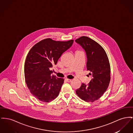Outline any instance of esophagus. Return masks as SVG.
<instances>
[{"mask_svg":"<svg viewBox=\"0 0 133 133\" xmlns=\"http://www.w3.org/2000/svg\"><path fill=\"white\" fill-rule=\"evenodd\" d=\"M65 80H66V81H67V82H71V81H72L71 79H68V78H66V79H65Z\"/></svg>","mask_w":133,"mask_h":133,"instance_id":"esophagus-1","label":"esophagus"}]
</instances>
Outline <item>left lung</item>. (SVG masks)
<instances>
[{
	"label": "left lung",
	"instance_id": "obj_1",
	"mask_svg": "<svg viewBox=\"0 0 133 133\" xmlns=\"http://www.w3.org/2000/svg\"><path fill=\"white\" fill-rule=\"evenodd\" d=\"M75 42L86 53V67L92 77L87 85L82 83L76 93L81 99L94 102L102 97L109 85L110 69L108 57L99 44L87 37H81Z\"/></svg>",
	"mask_w": 133,
	"mask_h": 133
}]
</instances>
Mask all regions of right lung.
<instances>
[{"label":"right lung","instance_id":"1","mask_svg":"<svg viewBox=\"0 0 133 133\" xmlns=\"http://www.w3.org/2000/svg\"><path fill=\"white\" fill-rule=\"evenodd\" d=\"M73 42L46 39L35 45L29 51L24 67L25 82L31 94L40 101L51 102L59 95L64 79L52 75L50 68Z\"/></svg>","mask_w":133,"mask_h":133}]
</instances>
